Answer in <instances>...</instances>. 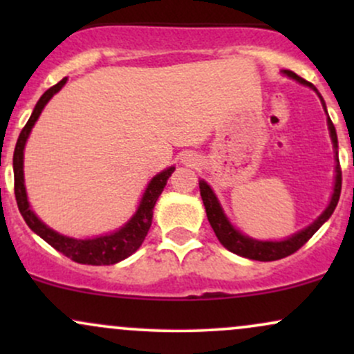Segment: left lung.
Listing matches in <instances>:
<instances>
[{
    "label": "left lung",
    "mask_w": 354,
    "mask_h": 354,
    "mask_svg": "<svg viewBox=\"0 0 354 354\" xmlns=\"http://www.w3.org/2000/svg\"><path fill=\"white\" fill-rule=\"evenodd\" d=\"M283 73L286 76H290V78L298 81V83L304 84V86H310L311 89H315V91L318 93V89L313 86L311 83H308L306 80L299 78L296 73L288 71V70H284ZM321 103H323L324 106L323 98H321ZM324 109H326V106H324ZM328 128H330V136L333 141V148H335V160H336V181H335V191H333L331 201L330 205H328V208L321 213V216L318 219H315L308 228L301 230L299 233L293 234V236L283 239V241H258V239H253L250 236H245L243 233H239V231L228 221L225 211H223L221 205H219L216 194H214L213 189L209 188L208 183L203 180L200 181V193L203 198V205H205V209H206V216H208L211 228H213L214 234H216V238L219 239V243H221L226 250H230L231 253L234 254L243 256V258L256 259V261H276V259L286 258V256L296 253V251H298L299 248H301L304 243H306L308 239H310L313 234L321 228V226H323V223L330 219L333 211H335L336 205H338L339 201L341 168H339V160H338V136H336L335 124L331 123L330 118H328Z\"/></svg>",
    "instance_id": "obj_1"
}]
</instances>
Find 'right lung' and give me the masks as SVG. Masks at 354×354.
<instances>
[{
    "instance_id": "right-lung-1",
    "label": "right lung",
    "mask_w": 354,
    "mask_h": 354,
    "mask_svg": "<svg viewBox=\"0 0 354 354\" xmlns=\"http://www.w3.org/2000/svg\"><path fill=\"white\" fill-rule=\"evenodd\" d=\"M68 78H63L59 83H56L55 86H51L48 91H44V95L39 98L38 103L31 113L30 120L24 124V128L19 133L18 141H16V148L13 154V171H15V196L16 203H18V208L21 216L26 221V225L35 231L38 236H41L48 245H51L55 250H58L59 253H63L68 258H71L73 261L80 263V265H93V266H103V265H115V263L121 261V259L131 256L138 248L141 246V243L145 241L146 234H148L149 226L153 221V208L156 205L158 198H160L161 191L165 189L168 178L171 176L174 171V166L165 169L160 174L153 178L149 181L148 188H146L143 198H141L140 206H138L136 213L133 214V218L128 223L120 228L115 233L103 234V236L91 238V239H76L70 236H63V234L56 233L55 230L48 228L46 225L33 213V209L30 208V203H28L26 196V188H24V176H23V151L24 145H26L28 136H30L31 129L41 115L43 108L46 106V103L50 101L61 88L64 86Z\"/></svg>"
}]
</instances>
